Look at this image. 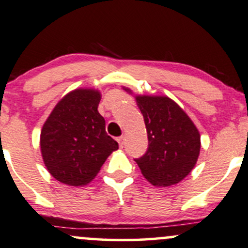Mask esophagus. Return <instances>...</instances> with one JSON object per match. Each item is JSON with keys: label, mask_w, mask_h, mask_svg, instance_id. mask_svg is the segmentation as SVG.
<instances>
[{"label": "esophagus", "mask_w": 248, "mask_h": 248, "mask_svg": "<svg viewBox=\"0 0 248 248\" xmlns=\"http://www.w3.org/2000/svg\"><path fill=\"white\" fill-rule=\"evenodd\" d=\"M116 141H118V143H119V147L124 148V136L118 137V140H116Z\"/></svg>", "instance_id": "obj_1"}]
</instances>
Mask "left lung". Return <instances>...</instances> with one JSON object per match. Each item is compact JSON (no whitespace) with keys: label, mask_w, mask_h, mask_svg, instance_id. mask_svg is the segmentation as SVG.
<instances>
[{"label":"left lung","mask_w":248,"mask_h":248,"mask_svg":"<svg viewBox=\"0 0 248 248\" xmlns=\"http://www.w3.org/2000/svg\"><path fill=\"white\" fill-rule=\"evenodd\" d=\"M129 93L132 91L124 88ZM144 118L148 150L135 162L143 177L157 187L180 183L194 169L200 155L201 137L189 116L165 95H136Z\"/></svg>","instance_id":"obj_1"}]
</instances>
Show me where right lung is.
Listing matches in <instances>:
<instances>
[{"instance_id": "add662e5", "label": "right lung", "mask_w": 248, "mask_h": 248, "mask_svg": "<svg viewBox=\"0 0 248 248\" xmlns=\"http://www.w3.org/2000/svg\"><path fill=\"white\" fill-rule=\"evenodd\" d=\"M100 92L76 89L56 104L40 134L43 159L50 174L69 186H84L94 179L118 142L107 135L98 112Z\"/></svg>"}]
</instances>
